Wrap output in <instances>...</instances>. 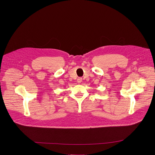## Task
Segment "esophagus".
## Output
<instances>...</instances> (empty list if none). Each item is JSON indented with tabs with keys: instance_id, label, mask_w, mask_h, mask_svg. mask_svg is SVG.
Listing matches in <instances>:
<instances>
[{
	"instance_id": "34e87169",
	"label": "esophagus",
	"mask_w": 155,
	"mask_h": 155,
	"mask_svg": "<svg viewBox=\"0 0 155 155\" xmlns=\"http://www.w3.org/2000/svg\"><path fill=\"white\" fill-rule=\"evenodd\" d=\"M81 81H82V78H78V79H77V82H78V83H80Z\"/></svg>"
}]
</instances>
